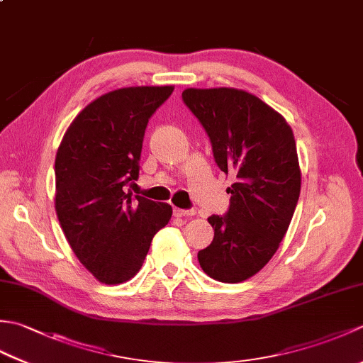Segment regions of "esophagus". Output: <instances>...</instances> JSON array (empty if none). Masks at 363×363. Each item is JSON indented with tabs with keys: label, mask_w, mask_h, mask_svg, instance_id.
Wrapping results in <instances>:
<instances>
[{
	"label": "esophagus",
	"mask_w": 363,
	"mask_h": 363,
	"mask_svg": "<svg viewBox=\"0 0 363 363\" xmlns=\"http://www.w3.org/2000/svg\"><path fill=\"white\" fill-rule=\"evenodd\" d=\"M196 213L195 209H177V207H174L173 209V215L174 217H194V215Z\"/></svg>",
	"instance_id": "esophagus-1"
}]
</instances>
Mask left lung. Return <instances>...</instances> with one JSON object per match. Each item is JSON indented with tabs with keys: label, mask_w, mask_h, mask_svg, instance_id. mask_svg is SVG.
<instances>
[{
	"label": "left lung",
	"mask_w": 363,
	"mask_h": 363,
	"mask_svg": "<svg viewBox=\"0 0 363 363\" xmlns=\"http://www.w3.org/2000/svg\"><path fill=\"white\" fill-rule=\"evenodd\" d=\"M182 99L211 138L230 206L212 215L213 240L198 252L212 279L237 284L259 273L287 233L301 191L295 137L279 112L240 89H186Z\"/></svg>",
	"instance_id": "8db88e82"
}]
</instances>
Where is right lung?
I'll use <instances>...</instances> for the list:
<instances>
[{"mask_svg": "<svg viewBox=\"0 0 363 363\" xmlns=\"http://www.w3.org/2000/svg\"><path fill=\"white\" fill-rule=\"evenodd\" d=\"M173 86L125 87L76 115L56 154L54 207L76 257L95 279L123 284L142 268L172 206L126 194L138 177L146 125Z\"/></svg>", "mask_w": 363, "mask_h": 363, "instance_id": "obj_1", "label": "right lung"}]
</instances>
